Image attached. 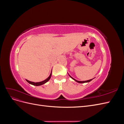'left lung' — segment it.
Listing matches in <instances>:
<instances>
[{
    "label": "left lung",
    "instance_id": "left-lung-1",
    "mask_svg": "<svg viewBox=\"0 0 124 124\" xmlns=\"http://www.w3.org/2000/svg\"><path fill=\"white\" fill-rule=\"evenodd\" d=\"M69 76H70V77L71 78H72V79H73L74 81H76V82H78V83H86V82H90V81H91L93 79H91V80H87V81H77V80H75L74 78H73L72 77H71L70 75H69Z\"/></svg>",
    "mask_w": 124,
    "mask_h": 124
}]
</instances>
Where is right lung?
Masks as SVG:
<instances>
[{
    "label": "right lung",
    "mask_w": 124,
    "mask_h": 124,
    "mask_svg": "<svg viewBox=\"0 0 124 124\" xmlns=\"http://www.w3.org/2000/svg\"><path fill=\"white\" fill-rule=\"evenodd\" d=\"M51 76H52V72L51 73L50 76L48 77L46 80H45L42 82H31V81H29L27 80H26V81H27L28 83H29V84H31V85H35V86H40V85H43L44 84H45L46 83V82L47 81H49V80L50 79V78L51 77Z\"/></svg>",
    "instance_id": "add662e5"
}]
</instances>
